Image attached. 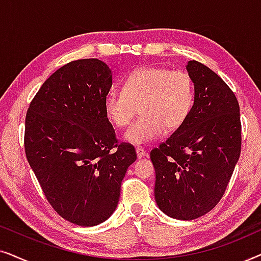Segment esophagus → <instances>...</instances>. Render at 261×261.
<instances>
[{
	"label": "esophagus",
	"mask_w": 261,
	"mask_h": 261,
	"mask_svg": "<svg viewBox=\"0 0 261 261\" xmlns=\"http://www.w3.org/2000/svg\"><path fill=\"white\" fill-rule=\"evenodd\" d=\"M135 152H137V156H138V159L144 158V156L146 155L145 149H144V148H141V147H137V148H135Z\"/></svg>",
	"instance_id": "1"
}]
</instances>
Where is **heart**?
I'll return each mask as SVG.
<instances>
[{
	"label": "heart",
	"mask_w": 261,
	"mask_h": 261,
	"mask_svg": "<svg viewBox=\"0 0 261 261\" xmlns=\"http://www.w3.org/2000/svg\"><path fill=\"white\" fill-rule=\"evenodd\" d=\"M194 97V84L185 71L141 66L126 77L122 92L112 90L106 95L103 110L116 128L128 126L139 110L141 116L124 133V140L145 145L159 138L165 128L172 132L183 126Z\"/></svg>",
	"instance_id": "1"
}]
</instances>
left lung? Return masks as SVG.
<instances>
[{
  "label": "left lung",
  "mask_w": 261,
  "mask_h": 261,
  "mask_svg": "<svg viewBox=\"0 0 261 261\" xmlns=\"http://www.w3.org/2000/svg\"><path fill=\"white\" fill-rule=\"evenodd\" d=\"M194 106L181 127L152 149L156 205L172 219L190 221L222 197L241 152L240 108L234 92L208 66L187 65Z\"/></svg>",
  "instance_id": "left-lung-1"
}]
</instances>
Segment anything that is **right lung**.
Here are the masks:
<instances>
[{
  "instance_id": "1",
  "label": "right lung",
  "mask_w": 261,
  "mask_h": 261,
  "mask_svg": "<svg viewBox=\"0 0 261 261\" xmlns=\"http://www.w3.org/2000/svg\"><path fill=\"white\" fill-rule=\"evenodd\" d=\"M112 85L105 62L74 60L49 76L27 110L28 163L53 209L82 227L112 216L124 174L137 160L133 146L116 144L105 115Z\"/></svg>"
}]
</instances>
